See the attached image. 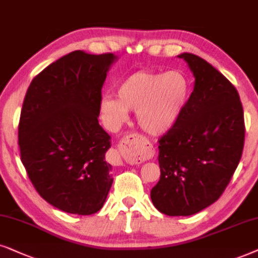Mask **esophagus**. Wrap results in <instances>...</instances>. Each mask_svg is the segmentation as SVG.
I'll use <instances>...</instances> for the list:
<instances>
[{
    "label": "esophagus",
    "instance_id": "esophagus-1",
    "mask_svg": "<svg viewBox=\"0 0 258 258\" xmlns=\"http://www.w3.org/2000/svg\"><path fill=\"white\" fill-rule=\"evenodd\" d=\"M146 145L147 142L143 136L131 133V135H127L120 140L118 149L113 150L112 153L118 160L116 163L121 164L120 154H144L147 150Z\"/></svg>",
    "mask_w": 258,
    "mask_h": 258
}]
</instances>
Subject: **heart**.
I'll list each match as a JSON object with an SVG mask.
<instances>
[{"label": "heart", "mask_w": 258, "mask_h": 258, "mask_svg": "<svg viewBox=\"0 0 258 258\" xmlns=\"http://www.w3.org/2000/svg\"><path fill=\"white\" fill-rule=\"evenodd\" d=\"M188 98L190 81L183 72L143 71L120 82L118 98L104 95L100 112L108 122L119 125L127 111H137V120L144 131L160 136L179 121Z\"/></svg>", "instance_id": "obj_1"}]
</instances>
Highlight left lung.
Here are the masks:
<instances>
[{"mask_svg":"<svg viewBox=\"0 0 258 258\" xmlns=\"http://www.w3.org/2000/svg\"><path fill=\"white\" fill-rule=\"evenodd\" d=\"M196 78L183 115L160 137V179L152 203L167 216H190L215 203L241 160L245 125L239 94L204 59L184 53Z\"/></svg>","mask_w":258,"mask_h":258,"instance_id":"left-lung-1","label":"left lung"}]
</instances>
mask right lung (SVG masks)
<instances>
[{
    "label": "right lung",
    "mask_w": 258,
    "mask_h": 258,
    "mask_svg": "<svg viewBox=\"0 0 258 258\" xmlns=\"http://www.w3.org/2000/svg\"><path fill=\"white\" fill-rule=\"evenodd\" d=\"M115 56L75 50L36 75L19 122L21 161L41 197L68 214L93 215L112 186L111 137L99 125L101 88Z\"/></svg>",
    "instance_id": "add662e5"
}]
</instances>
